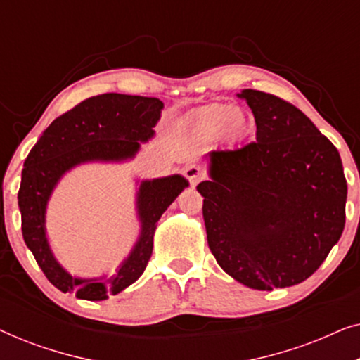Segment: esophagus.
Returning a JSON list of instances; mask_svg holds the SVG:
<instances>
[{"label": "esophagus", "mask_w": 360, "mask_h": 360, "mask_svg": "<svg viewBox=\"0 0 360 360\" xmlns=\"http://www.w3.org/2000/svg\"><path fill=\"white\" fill-rule=\"evenodd\" d=\"M185 176L188 179L190 184L195 186L201 179H203V170H201L198 165H188L185 169Z\"/></svg>", "instance_id": "34e87169"}]
</instances>
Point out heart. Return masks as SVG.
Masks as SVG:
<instances>
[{"label":"heart","mask_w":360,"mask_h":360,"mask_svg":"<svg viewBox=\"0 0 360 360\" xmlns=\"http://www.w3.org/2000/svg\"><path fill=\"white\" fill-rule=\"evenodd\" d=\"M240 121V112L233 106L216 105L206 108L196 117V131L205 137H214L228 127H236Z\"/></svg>","instance_id":"1"}]
</instances>
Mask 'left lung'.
<instances>
[{"label":"left lung","mask_w":360,"mask_h":360,"mask_svg":"<svg viewBox=\"0 0 360 360\" xmlns=\"http://www.w3.org/2000/svg\"><path fill=\"white\" fill-rule=\"evenodd\" d=\"M257 141L210 152L203 196L221 269L255 290L297 285L319 269L346 223L347 184L333 142L292 103L243 90Z\"/></svg>","instance_id":"obj_1"}]
</instances>
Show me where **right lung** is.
Returning a JSON list of instances; mask_svg holds the SVG:
<instances>
[{
	"label": "right lung",
	"mask_w": 360,
	"mask_h": 360,
	"mask_svg": "<svg viewBox=\"0 0 360 360\" xmlns=\"http://www.w3.org/2000/svg\"><path fill=\"white\" fill-rule=\"evenodd\" d=\"M164 103L157 98L105 93L78 103L44 131L24 162L18 203L21 210L24 243L49 282L60 292H75L83 300H106L129 287L147 267L154 248L157 221L185 188L180 175L144 181L139 190L142 234L129 259L115 275L98 280H78L68 275L49 249L44 213L57 180L73 165L88 160H121L132 157L139 141L154 134Z\"/></svg>",
	"instance_id": "add662e5"
}]
</instances>
